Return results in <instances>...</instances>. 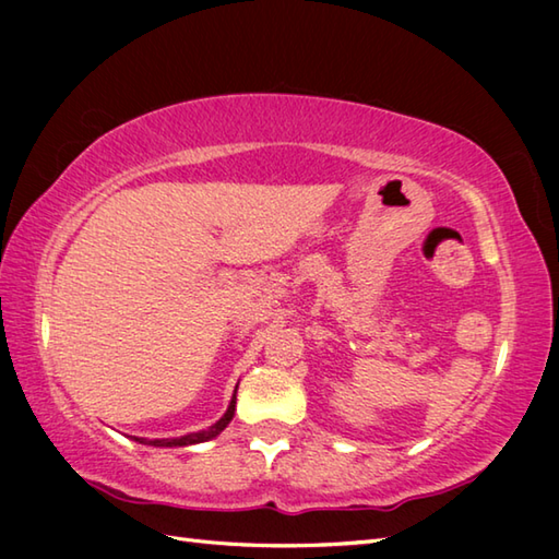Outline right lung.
Here are the masks:
<instances>
[{
	"label": "right lung",
	"instance_id": "add662e5",
	"mask_svg": "<svg viewBox=\"0 0 559 559\" xmlns=\"http://www.w3.org/2000/svg\"><path fill=\"white\" fill-rule=\"evenodd\" d=\"M235 394H237V389H235ZM235 394H233V399H230V406H228V411L223 413V418H221L216 425H211L209 430H199V432L185 435V437H175V439H136V442H141V444H151V447H187V444L209 442V439L218 437V435L225 430V427H228V423L233 420V415H235Z\"/></svg>",
	"mask_w": 559,
	"mask_h": 559
}]
</instances>
